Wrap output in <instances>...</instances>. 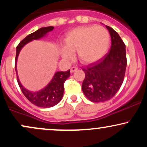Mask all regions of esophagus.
<instances>
[{
	"label": "esophagus",
	"instance_id": "1",
	"mask_svg": "<svg viewBox=\"0 0 147 147\" xmlns=\"http://www.w3.org/2000/svg\"><path fill=\"white\" fill-rule=\"evenodd\" d=\"M77 67H72V68H71V69H70V72H74L75 71H77Z\"/></svg>",
	"mask_w": 147,
	"mask_h": 147
}]
</instances>
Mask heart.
I'll return each mask as SVG.
<instances>
[{"instance_id": "1", "label": "heart", "mask_w": 147, "mask_h": 147, "mask_svg": "<svg viewBox=\"0 0 147 147\" xmlns=\"http://www.w3.org/2000/svg\"><path fill=\"white\" fill-rule=\"evenodd\" d=\"M111 37L104 27L88 25L76 28L68 32L64 38L65 46L61 48V57L71 60L74 52L82 63L90 64L106 55L110 46Z\"/></svg>"}]
</instances>
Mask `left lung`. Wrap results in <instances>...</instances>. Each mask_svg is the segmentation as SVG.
Masks as SVG:
<instances>
[{
    "instance_id": "left-lung-1",
    "label": "left lung",
    "mask_w": 147,
    "mask_h": 147,
    "mask_svg": "<svg viewBox=\"0 0 147 147\" xmlns=\"http://www.w3.org/2000/svg\"><path fill=\"white\" fill-rule=\"evenodd\" d=\"M111 37V46L107 54L86 68L82 88L84 95L92 102L109 100L120 88L126 68L125 44L117 32L106 25Z\"/></svg>"
}]
</instances>
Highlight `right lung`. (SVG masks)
<instances>
[{"mask_svg": "<svg viewBox=\"0 0 147 147\" xmlns=\"http://www.w3.org/2000/svg\"><path fill=\"white\" fill-rule=\"evenodd\" d=\"M54 27L52 26L41 28L34 32L28 35L24 39L20 42L19 44L16 47V59H15V70L16 73H17L16 63H17L18 56L23 47L33 40H38L45 36L47 33L52 31ZM70 70L65 72H57L54 75L51 82L44 88L38 92H32L25 89L19 82L18 76L17 82L22 92L30 102L38 107L49 108L57 105L61 100L64 91V82L70 77Z\"/></svg>", "mask_w": 147, "mask_h": 147, "instance_id": "right-lung-1", "label": "right lung"}]
</instances>
